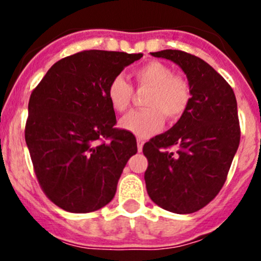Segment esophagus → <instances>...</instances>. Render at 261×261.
I'll return each mask as SVG.
<instances>
[{"mask_svg":"<svg viewBox=\"0 0 261 261\" xmlns=\"http://www.w3.org/2000/svg\"><path fill=\"white\" fill-rule=\"evenodd\" d=\"M136 141H138V149H139V151H141V150H143L144 144H145V141H144V139H141V138L136 139Z\"/></svg>","mask_w":261,"mask_h":261,"instance_id":"1","label":"esophagus"}]
</instances>
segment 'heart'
Returning <instances> with one entry per match:
<instances>
[{
	"label": "heart",
	"mask_w": 261,
	"mask_h": 261,
	"mask_svg": "<svg viewBox=\"0 0 261 261\" xmlns=\"http://www.w3.org/2000/svg\"><path fill=\"white\" fill-rule=\"evenodd\" d=\"M133 75L140 87H150L145 98L147 109L123 116L120 121L122 128L139 138H147L162 127L164 116L169 121H177L187 111L191 102L189 83L181 75L174 74L169 65L150 60L135 68ZM107 97L115 111L123 112L130 106L133 87L122 75H116L110 82Z\"/></svg>",
	"instance_id": "b5f03b06"
}]
</instances>
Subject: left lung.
I'll return each instance as SVG.
<instances>
[{
	"instance_id": "left-lung-1",
	"label": "left lung",
	"mask_w": 261,
	"mask_h": 261,
	"mask_svg": "<svg viewBox=\"0 0 261 261\" xmlns=\"http://www.w3.org/2000/svg\"><path fill=\"white\" fill-rule=\"evenodd\" d=\"M187 74L191 102L177 123L143 147L146 191L154 203L174 213H193L218 194L240 144L238 102L230 84L201 58L181 50L151 53ZM177 146L175 152L169 149Z\"/></svg>"
}]
</instances>
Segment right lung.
<instances>
[{"label": "right lung", "instance_id": "obj_1", "mask_svg": "<svg viewBox=\"0 0 261 261\" xmlns=\"http://www.w3.org/2000/svg\"><path fill=\"white\" fill-rule=\"evenodd\" d=\"M143 54L86 50L48 70L29 101L25 140L46 197L64 211L87 213L112 201L135 136L115 127L107 97L112 78Z\"/></svg>", "mask_w": 261, "mask_h": 261}]
</instances>
